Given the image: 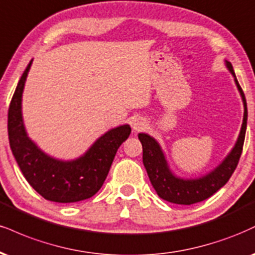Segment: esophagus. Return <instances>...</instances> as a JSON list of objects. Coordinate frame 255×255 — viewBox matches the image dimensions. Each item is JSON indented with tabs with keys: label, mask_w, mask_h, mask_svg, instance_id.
<instances>
[{
	"label": "esophagus",
	"mask_w": 255,
	"mask_h": 255,
	"mask_svg": "<svg viewBox=\"0 0 255 255\" xmlns=\"http://www.w3.org/2000/svg\"><path fill=\"white\" fill-rule=\"evenodd\" d=\"M146 127V121L142 118H136L133 120V129L141 130Z\"/></svg>",
	"instance_id": "obj_1"
}]
</instances>
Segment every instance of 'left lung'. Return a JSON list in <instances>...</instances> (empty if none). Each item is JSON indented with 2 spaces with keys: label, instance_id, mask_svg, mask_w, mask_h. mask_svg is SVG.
<instances>
[{
  "label": "left lung",
  "instance_id": "obj_1",
  "mask_svg": "<svg viewBox=\"0 0 255 255\" xmlns=\"http://www.w3.org/2000/svg\"><path fill=\"white\" fill-rule=\"evenodd\" d=\"M226 66L234 77L235 84L241 95L242 102H244V121H242L238 141H236L231 153L211 172L207 173L205 176L195 178V179H192V178L184 179V178L174 176L168 167L164 152H162L157 140L153 139L148 134H139V140L142 145V161L147 174H148L149 180H151L153 188L157 191L159 197L165 199V201L184 205L195 204L204 201V199L213 196L216 191H219L228 182L236 166H238V162L240 160L242 153V147H244L245 135H246L247 103L244 91H242L240 84L236 79L232 64L226 60Z\"/></svg>",
  "mask_w": 255,
  "mask_h": 255
}]
</instances>
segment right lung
<instances>
[{"instance_id": "1", "label": "right lung", "mask_w": 255, "mask_h": 255, "mask_svg": "<svg viewBox=\"0 0 255 255\" xmlns=\"http://www.w3.org/2000/svg\"><path fill=\"white\" fill-rule=\"evenodd\" d=\"M21 76L8 110V136L11 152L29 185L47 201L73 203L93 197L102 188L119 147L130 134L128 125L113 128L98 137L82 157L64 161L42 152L24 129L22 93L32 65Z\"/></svg>"}]
</instances>
